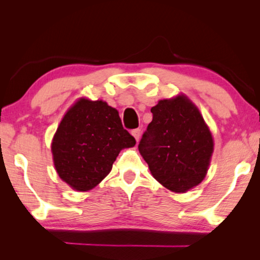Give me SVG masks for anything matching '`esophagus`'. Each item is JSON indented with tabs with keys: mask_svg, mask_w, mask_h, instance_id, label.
Listing matches in <instances>:
<instances>
[{
	"mask_svg": "<svg viewBox=\"0 0 260 260\" xmlns=\"http://www.w3.org/2000/svg\"><path fill=\"white\" fill-rule=\"evenodd\" d=\"M131 135L135 137V139L137 140V142L139 141V139H140V135H141V130L140 129H135V130H132L131 131Z\"/></svg>",
	"mask_w": 260,
	"mask_h": 260,
	"instance_id": "1",
	"label": "esophagus"
}]
</instances>
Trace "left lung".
I'll return each instance as SVG.
<instances>
[{
  "instance_id": "8db88e82",
  "label": "left lung",
  "mask_w": 260,
  "mask_h": 260,
  "mask_svg": "<svg viewBox=\"0 0 260 260\" xmlns=\"http://www.w3.org/2000/svg\"><path fill=\"white\" fill-rule=\"evenodd\" d=\"M139 151L152 176L168 190L184 193L205 178L214 140L199 108L185 95L160 100Z\"/></svg>"
}]
</instances>
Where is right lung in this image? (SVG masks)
Returning <instances> with one entry per match:
<instances>
[{
	"label": "right lung",
	"mask_w": 260,
	"mask_h": 260,
	"mask_svg": "<svg viewBox=\"0 0 260 260\" xmlns=\"http://www.w3.org/2000/svg\"><path fill=\"white\" fill-rule=\"evenodd\" d=\"M136 145L118 111L103 101L80 99L68 109L52 141L54 166L76 191L95 187L122 148Z\"/></svg>",
	"instance_id": "1"
}]
</instances>
